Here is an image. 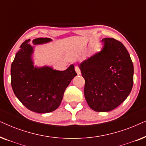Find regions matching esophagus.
<instances>
[{
	"label": "esophagus",
	"instance_id": "34e87169",
	"mask_svg": "<svg viewBox=\"0 0 146 146\" xmlns=\"http://www.w3.org/2000/svg\"><path fill=\"white\" fill-rule=\"evenodd\" d=\"M75 70H76V72L77 74H78V75L80 74H81L80 69L79 67L77 66H75Z\"/></svg>",
	"mask_w": 146,
	"mask_h": 146
}]
</instances>
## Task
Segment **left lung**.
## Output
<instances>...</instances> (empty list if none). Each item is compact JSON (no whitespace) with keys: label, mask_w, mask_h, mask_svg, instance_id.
<instances>
[{"label":"left lung","mask_w":146,"mask_h":146,"mask_svg":"<svg viewBox=\"0 0 146 146\" xmlns=\"http://www.w3.org/2000/svg\"><path fill=\"white\" fill-rule=\"evenodd\" d=\"M103 48L79 68L85 79L84 96L96 111H109L120 105L132 89L133 66L127 49L114 38L102 39Z\"/></svg>","instance_id":"obj_1"}]
</instances>
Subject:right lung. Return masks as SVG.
<instances>
[{
	"label": "right lung",
	"mask_w": 146,
	"mask_h": 146,
	"mask_svg": "<svg viewBox=\"0 0 146 146\" xmlns=\"http://www.w3.org/2000/svg\"><path fill=\"white\" fill-rule=\"evenodd\" d=\"M27 40L20 46L11 64V85L17 98L26 108L37 113H48L60 104L64 93L77 75L73 64L64 71L34 66V47ZM48 38L33 40L34 45L50 42Z\"/></svg>",
	"instance_id": "1"
}]
</instances>
